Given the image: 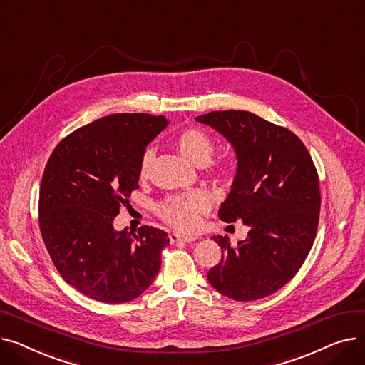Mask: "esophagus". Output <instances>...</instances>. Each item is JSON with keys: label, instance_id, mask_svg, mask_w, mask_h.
<instances>
[{"label": "esophagus", "instance_id": "esophagus-1", "mask_svg": "<svg viewBox=\"0 0 365 365\" xmlns=\"http://www.w3.org/2000/svg\"><path fill=\"white\" fill-rule=\"evenodd\" d=\"M168 238H170L171 244H176V242H180V241H183V242H192V241L197 240V237H192V235H180V234H175V232L170 234Z\"/></svg>", "mask_w": 365, "mask_h": 365}]
</instances>
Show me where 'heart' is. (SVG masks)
I'll list each match as a JSON object with an SVG mask.
<instances>
[{
  "mask_svg": "<svg viewBox=\"0 0 365 365\" xmlns=\"http://www.w3.org/2000/svg\"><path fill=\"white\" fill-rule=\"evenodd\" d=\"M175 145L180 155L195 165H204L212 160L215 153V143L208 134L198 127H186L180 130ZM153 152L148 149L139 164V178L146 179L150 173ZM216 175L225 180H234L235 170L229 164H217ZM208 210V201L201 194H189L185 197H175L163 202L158 208L160 216L173 227L180 231H195L201 225V216Z\"/></svg>",
  "mask_w": 365,
  "mask_h": 365,
  "instance_id": "1",
  "label": "heart"
}]
</instances>
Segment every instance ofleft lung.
I'll use <instances>...</instances> for the list:
<instances>
[{
    "label": "left lung",
    "instance_id": "obj_1",
    "mask_svg": "<svg viewBox=\"0 0 365 365\" xmlns=\"http://www.w3.org/2000/svg\"><path fill=\"white\" fill-rule=\"evenodd\" d=\"M195 120L223 134L237 153V175L219 217L250 227L235 247L227 237H213L222 259L207 279L238 302L271 296L299 272L312 248L321 207L315 164L293 131L252 112L213 110Z\"/></svg>",
    "mask_w": 365,
    "mask_h": 365
}]
</instances>
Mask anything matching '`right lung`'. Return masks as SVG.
Masks as SVG:
<instances>
[{"label":"right lung","instance_id":"add662e5","mask_svg":"<svg viewBox=\"0 0 365 365\" xmlns=\"http://www.w3.org/2000/svg\"><path fill=\"white\" fill-rule=\"evenodd\" d=\"M168 121L113 113L76 128L47 161L38 220L53 264L73 289L103 303L139 297L155 279L170 240L161 229L117 232L113 217L139 187V164Z\"/></svg>","mask_w":365,"mask_h":365}]
</instances>
